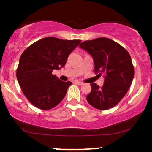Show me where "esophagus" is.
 Instances as JSON below:
<instances>
[{
  "label": "esophagus",
  "instance_id": "obj_1",
  "mask_svg": "<svg viewBox=\"0 0 152 152\" xmlns=\"http://www.w3.org/2000/svg\"><path fill=\"white\" fill-rule=\"evenodd\" d=\"M75 84H79V85H82V84H84V83L81 82V81H79V80H75Z\"/></svg>",
  "mask_w": 152,
  "mask_h": 152
}]
</instances>
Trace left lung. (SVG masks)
Instances as JSON below:
<instances>
[{
  "label": "left lung",
  "instance_id": "8db88e82",
  "mask_svg": "<svg viewBox=\"0 0 152 152\" xmlns=\"http://www.w3.org/2000/svg\"><path fill=\"white\" fill-rule=\"evenodd\" d=\"M79 46L92 56L95 74H103L105 77L102 88L96 83L91 84L87 100L100 110L115 107L126 94L135 75L129 53L121 45L104 37L84 41Z\"/></svg>",
  "mask_w": 152,
  "mask_h": 152
}]
</instances>
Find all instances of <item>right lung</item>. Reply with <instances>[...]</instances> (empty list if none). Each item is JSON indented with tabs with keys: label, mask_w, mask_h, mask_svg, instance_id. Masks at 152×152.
<instances>
[{
	"label": "right lung",
	"mask_w": 152,
	"mask_h": 152,
	"mask_svg": "<svg viewBox=\"0 0 152 152\" xmlns=\"http://www.w3.org/2000/svg\"><path fill=\"white\" fill-rule=\"evenodd\" d=\"M80 40L46 37L29 45L21 55L17 78L23 94L33 106L48 110L59 104L72 83L59 80L53 70L66 63Z\"/></svg>",
	"instance_id": "obj_1"
}]
</instances>
